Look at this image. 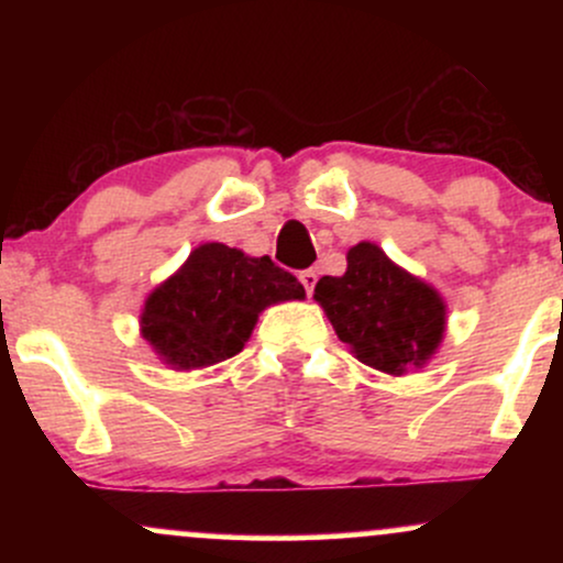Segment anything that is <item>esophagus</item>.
Returning <instances> with one entry per match:
<instances>
[{"mask_svg": "<svg viewBox=\"0 0 563 563\" xmlns=\"http://www.w3.org/2000/svg\"><path fill=\"white\" fill-rule=\"evenodd\" d=\"M299 280H301V286H303V290H307V296H312V290H314V286H318V273H314V269H301Z\"/></svg>", "mask_w": 563, "mask_h": 563, "instance_id": "1", "label": "esophagus"}]
</instances>
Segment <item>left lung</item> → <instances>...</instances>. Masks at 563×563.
Segmentation results:
<instances>
[{
  "label": "left lung",
  "instance_id": "obj_1",
  "mask_svg": "<svg viewBox=\"0 0 563 563\" xmlns=\"http://www.w3.org/2000/svg\"><path fill=\"white\" fill-rule=\"evenodd\" d=\"M314 299L354 357L391 376L423 365L442 341L444 303L437 290L373 243L349 249L346 273L320 277Z\"/></svg>",
  "mask_w": 563,
  "mask_h": 563
}]
</instances>
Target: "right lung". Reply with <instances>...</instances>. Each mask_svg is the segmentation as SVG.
<instances>
[{"mask_svg":"<svg viewBox=\"0 0 563 563\" xmlns=\"http://www.w3.org/2000/svg\"><path fill=\"white\" fill-rule=\"evenodd\" d=\"M288 299H303V286L269 256L206 243L147 296L142 335L177 371L206 367L243 352L262 309Z\"/></svg>","mask_w":563,"mask_h":563,"instance_id":"obj_1","label":"right lung"}]
</instances>
